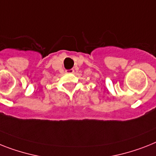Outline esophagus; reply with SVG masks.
Returning a JSON list of instances; mask_svg holds the SVG:
<instances>
[{
    "mask_svg": "<svg viewBox=\"0 0 156 156\" xmlns=\"http://www.w3.org/2000/svg\"><path fill=\"white\" fill-rule=\"evenodd\" d=\"M67 73H74V70L73 69H69V70H66Z\"/></svg>",
    "mask_w": 156,
    "mask_h": 156,
    "instance_id": "34e87169",
    "label": "esophagus"
}]
</instances>
